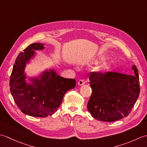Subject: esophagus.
I'll return each instance as SVG.
<instances>
[{"label": "esophagus", "instance_id": "34e87169", "mask_svg": "<svg viewBox=\"0 0 147 147\" xmlns=\"http://www.w3.org/2000/svg\"><path fill=\"white\" fill-rule=\"evenodd\" d=\"M84 84H85V81H84V80H79L78 83V85L80 86H82Z\"/></svg>", "mask_w": 147, "mask_h": 147}]
</instances>
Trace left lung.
Wrapping results in <instances>:
<instances>
[{"label": "left lung", "instance_id": "obj_1", "mask_svg": "<svg viewBox=\"0 0 147 147\" xmlns=\"http://www.w3.org/2000/svg\"><path fill=\"white\" fill-rule=\"evenodd\" d=\"M134 75L107 72L89 75L92 95L87 109L96 120L113 122L128 115L140 92L138 71L132 65Z\"/></svg>", "mask_w": 147, "mask_h": 147}]
</instances>
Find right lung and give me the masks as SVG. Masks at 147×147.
Here are the masks:
<instances>
[{
  "label": "right lung",
  "instance_id": "obj_1",
  "mask_svg": "<svg viewBox=\"0 0 147 147\" xmlns=\"http://www.w3.org/2000/svg\"><path fill=\"white\" fill-rule=\"evenodd\" d=\"M44 45L33 43L18 55L9 81L11 95L18 108L33 117H45L54 114L65 93L76 86L74 79L64 78L47 67L37 74L28 75L27 65L35 60L36 51L45 49Z\"/></svg>",
  "mask_w": 147,
  "mask_h": 147
}]
</instances>
